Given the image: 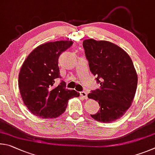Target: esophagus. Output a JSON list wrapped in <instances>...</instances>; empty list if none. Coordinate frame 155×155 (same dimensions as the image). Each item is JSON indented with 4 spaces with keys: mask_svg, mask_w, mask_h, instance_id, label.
<instances>
[{
    "mask_svg": "<svg viewBox=\"0 0 155 155\" xmlns=\"http://www.w3.org/2000/svg\"><path fill=\"white\" fill-rule=\"evenodd\" d=\"M80 96L82 97L83 99H88V95H87V93H86V91L80 92Z\"/></svg>",
    "mask_w": 155,
    "mask_h": 155,
    "instance_id": "1",
    "label": "esophagus"
}]
</instances>
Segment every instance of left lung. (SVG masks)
Wrapping results in <instances>:
<instances>
[{"instance_id": "1", "label": "left lung", "mask_w": 155, "mask_h": 155, "mask_svg": "<svg viewBox=\"0 0 155 155\" xmlns=\"http://www.w3.org/2000/svg\"><path fill=\"white\" fill-rule=\"evenodd\" d=\"M83 47L91 71L100 84L99 88L88 94L101 106L91 117L105 123L115 121L131 106L136 92L137 75L132 60L123 49L107 41L86 39Z\"/></svg>"}]
</instances>
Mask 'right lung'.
Returning <instances> with one entry per match:
<instances>
[{"mask_svg":"<svg viewBox=\"0 0 155 155\" xmlns=\"http://www.w3.org/2000/svg\"><path fill=\"white\" fill-rule=\"evenodd\" d=\"M72 41L43 43L34 49L25 59L18 77L20 93L24 104L34 115L55 118L62 115L68 101L80 93L65 88L66 84L55 86L59 73V56L73 45Z\"/></svg>","mask_w":155,"mask_h":155,"instance_id":"obj_1","label":"right lung"}]
</instances>
